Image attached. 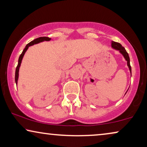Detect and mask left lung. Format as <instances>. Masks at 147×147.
<instances>
[{
	"instance_id": "left-lung-1",
	"label": "left lung",
	"mask_w": 147,
	"mask_h": 147,
	"mask_svg": "<svg viewBox=\"0 0 147 147\" xmlns=\"http://www.w3.org/2000/svg\"><path fill=\"white\" fill-rule=\"evenodd\" d=\"M111 46H112V49H114L116 50V51H119V53L121 54L122 56H123L126 61H127V66L128 67V69H129V70H130V74H131V67H130V57H129V56H128V54L127 52H126V49H124L123 47H122L121 44H120L119 43H117V42H114L113 41H111ZM128 89H129V88H128ZM128 90L126 91V92H128Z\"/></svg>"
}]
</instances>
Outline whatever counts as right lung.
Masks as SVG:
<instances>
[{
  "instance_id": "add662e5",
  "label": "right lung",
  "mask_w": 147,
  "mask_h": 147,
  "mask_svg": "<svg viewBox=\"0 0 147 147\" xmlns=\"http://www.w3.org/2000/svg\"><path fill=\"white\" fill-rule=\"evenodd\" d=\"M50 40H51V39H50L49 37H39L37 38V39H34L33 41H32L30 42L29 43H28L27 45L25 46V49H23V52L21 54V55L19 56V61H18V65L17 66V68H16V71H15V83L17 85V82H18V79H19V68L21 67V64L22 62V60H23V58L24 57V55L26 53V51H27V49H29V47L30 46H32L35 44H37L41 43V42H43V41H49Z\"/></svg>"
}]
</instances>
